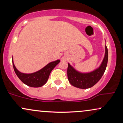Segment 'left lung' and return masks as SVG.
Segmentation results:
<instances>
[{
	"instance_id": "8db88e82",
	"label": "left lung",
	"mask_w": 123,
	"mask_h": 123,
	"mask_svg": "<svg viewBox=\"0 0 123 123\" xmlns=\"http://www.w3.org/2000/svg\"><path fill=\"white\" fill-rule=\"evenodd\" d=\"M108 60V51L105 45V53L101 65L98 68L88 73H81L76 70L68 63L67 70L68 78L69 83L74 87L86 89L94 86L101 79L105 72Z\"/></svg>"
}]
</instances>
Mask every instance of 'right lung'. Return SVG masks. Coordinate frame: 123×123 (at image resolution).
<instances>
[{
  "label": "right lung",
  "mask_w": 123,
  "mask_h": 123,
  "mask_svg": "<svg viewBox=\"0 0 123 123\" xmlns=\"http://www.w3.org/2000/svg\"><path fill=\"white\" fill-rule=\"evenodd\" d=\"M12 61L15 73L22 83L29 87H40L46 84L49 79L51 72L60 63V60H58L51 62L40 70L32 73H21L15 68L13 62V59Z\"/></svg>",
  "instance_id": "right-lung-1"
}]
</instances>
